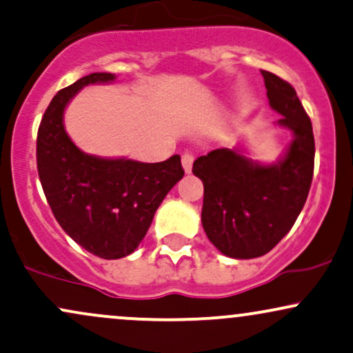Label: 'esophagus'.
I'll return each instance as SVG.
<instances>
[{"instance_id":"34e87169","label":"esophagus","mask_w":353,"mask_h":353,"mask_svg":"<svg viewBox=\"0 0 353 353\" xmlns=\"http://www.w3.org/2000/svg\"><path fill=\"white\" fill-rule=\"evenodd\" d=\"M182 168H184L185 172H190V169H192V163H194V154L185 151L182 154Z\"/></svg>"}]
</instances>
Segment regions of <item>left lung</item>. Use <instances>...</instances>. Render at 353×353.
<instances>
[{"mask_svg":"<svg viewBox=\"0 0 353 353\" xmlns=\"http://www.w3.org/2000/svg\"><path fill=\"white\" fill-rule=\"evenodd\" d=\"M264 76L267 98L290 129L292 144L277 164H257L239 151L214 149L194 161L192 172L204 184L202 228L222 254L261 257L292 229L309 196L315 141L310 117L297 92L274 72Z\"/></svg>","mask_w":353,"mask_h":353,"instance_id":"1","label":"left lung"}]
</instances>
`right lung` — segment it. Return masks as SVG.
Here are the masks:
<instances>
[{
  "instance_id": "1",
  "label": "right lung",
  "mask_w": 353,
  "mask_h": 353,
  "mask_svg": "<svg viewBox=\"0 0 353 353\" xmlns=\"http://www.w3.org/2000/svg\"><path fill=\"white\" fill-rule=\"evenodd\" d=\"M112 79L111 72H92L58 91L36 139L39 181L56 221L101 259L134 252L165 194L184 176L179 154L154 164L103 159L79 151L70 139L63 124L66 104L83 86Z\"/></svg>"
}]
</instances>
